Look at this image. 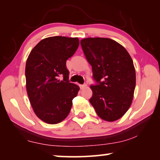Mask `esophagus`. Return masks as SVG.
I'll return each mask as SVG.
<instances>
[{"label": "esophagus", "mask_w": 160, "mask_h": 160, "mask_svg": "<svg viewBox=\"0 0 160 160\" xmlns=\"http://www.w3.org/2000/svg\"><path fill=\"white\" fill-rule=\"evenodd\" d=\"M80 89H84L85 88H86L87 87V85H80Z\"/></svg>", "instance_id": "esophagus-1"}]
</instances>
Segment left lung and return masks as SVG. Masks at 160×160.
Returning a JSON list of instances; mask_svg holds the SVG:
<instances>
[{
    "label": "left lung",
    "instance_id": "1",
    "mask_svg": "<svg viewBox=\"0 0 160 160\" xmlns=\"http://www.w3.org/2000/svg\"><path fill=\"white\" fill-rule=\"evenodd\" d=\"M80 44L98 83L90 86L93 94L90 102L103 120H118L133 99L136 78L131 56L122 45L109 38H85Z\"/></svg>",
    "mask_w": 160,
    "mask_h": 160
}]
</instances>
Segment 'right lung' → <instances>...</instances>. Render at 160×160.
Masks as SVG:
<instances>
[{"label":"right lung","mask_w":160,"mask_h":160,"mask_svg":"<svg viewBox=\"0 0 160 160\" xmlns=\"http://www.w3.org/2000/svg\"><path fill=\"white\" fill-rule=\"evenodd\" d=\"M77 37L56 36L32 48L25 66L26 89L35 114L44 122L56 124L69 114L80 88L69 82L66 61L79 47ZM63 76V81L58 77Z\"/></svg>","instance_id":"right-lung-1"}]
</instances>
